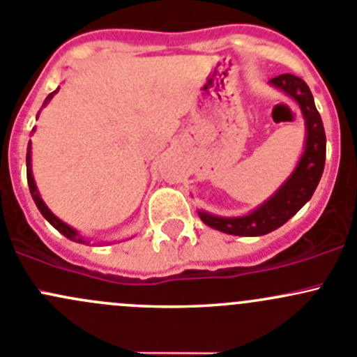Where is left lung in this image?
Wrapping results in <instances>:
<instances>
[{
  "instance_id": "left-lung-1",
  "label": "left lung",
  "mask_w": 357,
  "mask_h": 357,
  "mask_svg": "<svg viewBox=\"0 0 357 357\" xmlns=\"http://www.w3.org/2000/svg\"><path fill=\"white\" fill-rule=\"evenodd\" d=\"M271 84L299 102L304 120H306V151L287 182L277 190L271 199L261 204L251 215L241 216V218H222V216L201 211L199 216L206 225L220 232L255 237V235H264L278 229L311 199L321 178L323 168H325L326 137L321 116L316 109L310 87L303 79L292 73H282L271 79Z\"/></svg>"
}]
</instances>
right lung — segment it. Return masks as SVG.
I'll list each match as a JSON object with an SVG mask.
<instances>
[{
    "instance_id": "1",
    "label": "right lung",
    "mask_w": 357,
    "mask_h": 357,
    "mask_svg": "<svg viewBox=\"0 0 357 357\" xmlns=\"http://www.w3.org/2000/svg\"><path fill=\"white\" fill-rule=\"evenodd\" d=\"M58 91H54V93H51L50 96L46 98V101H44V105H46L47 101H50L51 98L54 96V94H56ZM25 161H27V182H29V190H31V194H32V199H34V203H36V206H38L39 208V211L43 213V216L44 218L47 220V222L51 223V225L54 227V229L58 230V232H61L65 235V237L67 238H70V241H75V242H84L82 241V237H80L79 234L75 232V230L73 229H70L68 225H65L63 222H61V220H58L56 216L53 215V213L50 211V209H47V206L43 203V199H41V196H39V192H38V187H36V182H34V178H32V168H31V142H29V146H27V158H25Z\"/></svg>"
}]
</instances>
